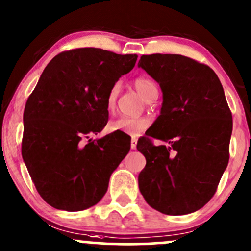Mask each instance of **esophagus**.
Returning <instances> with one entry per match:
<instances>
[{
	"label": "esophagus",
	"instance_id": "34e87169",
	"mask_svg": "<svg viewBox=\"0 0 251 251\" xmlns=\"http://www.w3.org/2000/svg\"><path fill=\"white\" fill-rule=\"evenodd\" d=\"M135 148H137V139H135V138H132V140H131V149L134 150Z\"/></svg>",
	"mask_w": 251,
	"mask_h": 251
}]
</instances>
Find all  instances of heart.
<instances>
[{
  "mask_svg": "<svg viewBox=\"0 0 251 251\" xmlns=\"http://www.w3.org/2000/svg\"><path fill=\"white\" fill-rule=\"evenodd\" d=\"M134 88L138 93L142 96L145 101L151 99L152 97L158 94V86L155 85L153 80L145 76H139L133 81ZM119 93V85L114 83L109 88L107 97H106V108L112 111L116 106V101ZM150 126V120L148 118H129V117H119L117 119L112 120L108 124V129L112 132H123V133L129 135H138L145 131Z\"/></svg>",
  "mask_w": 251,
  "mask_h": 251,
  "instance_id": "obj_1",
  "label": "heart"
}]
</instances>
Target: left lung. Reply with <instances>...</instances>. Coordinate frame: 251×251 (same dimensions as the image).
<instances>
[{
	"mask_svg": "<svg viewBox=\"0 0 251 251\" xmlns=\"http://www.w3.org/2000/svg\"><path fill=\"white\" fill-rule=\"evenodd\" d=\"M138 67L163 92L160 116L137 144L146 159L139 190L162 214H191L211 200L229 162L232 116L223 87L209 66L178 54L143 55Z\"/></svg>",
	"mask_w": 251,
	"mask_h": 251,
	"instance_id": "left-lung-1",
	"label": "left lung"
}]
</instances>
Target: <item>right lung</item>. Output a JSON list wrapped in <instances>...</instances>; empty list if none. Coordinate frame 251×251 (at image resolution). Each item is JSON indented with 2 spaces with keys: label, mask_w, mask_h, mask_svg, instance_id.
Returning <instances> with one entry per match:
<instances>
[{
  "label": "right lung",
  "mask_w": 251,
  "mask_h": 251,
  "mask_svg": "<svg viewBox=\"0 0 251 251\" xmlns=\"http://www.w3.org/2000/svg\"><path fill=\"white\" fill-rule=\"evenodd\" d=\"M137 57L77 48L57 54L42 72L25 107L22 158L37 192L53 208L96 205L128 153L131 142L122 133L86 144L83 139L106 126L109 88Z\"/></svg>",
  "instance_id": "add662e5"
}]
</instances>
